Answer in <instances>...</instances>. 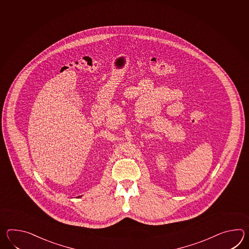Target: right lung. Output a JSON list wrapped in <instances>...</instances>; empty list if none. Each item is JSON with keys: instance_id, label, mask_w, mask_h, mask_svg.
Returning a JSON list of instances; mask_svg holds the SVG:
<instances>
[{"instance_id": "1", "label": "right lung", "mask_w": 249, "mask_h": 249, "mask_svg": "<svg viewBox=\"0 0 249 249\" xmlns=\"http://www.w3.org/2000/svg\"><path fill=\"white\" fill-rule=\"evenodd\" d=\"M80 196H79V197H80Z\"/></svg>"}]
</instances>
